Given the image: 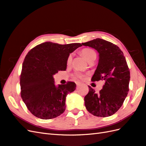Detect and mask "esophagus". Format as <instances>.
Returning <instances> with one entry per match:
<instances>
[{
    "label": "esophagus",
    "instance_id": "esophagus-1",
    "mask_svg": "<svg viewBox=\"0 0 146 146\" xmlns=\"http://www.w3.org/2000/svg\"><path fill=\"white\" fill-rule=\"evenodd\" d=\"M80 85H81V83H79V82H78V83H76V86H77V87H79V86H80Z\"/></svg>",
    "mask_w": 146,
    "mask_h": 146
}]
</instances>
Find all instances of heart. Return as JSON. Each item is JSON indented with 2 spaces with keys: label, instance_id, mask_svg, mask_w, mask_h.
<instances>
[{
  "label": "heart",
  "instance_id": "b5f03b06",
  "mask_svg": "<svg viewBox=\"0 0 146 146\" xmlns=\"http://www.w3.org/2000/svg\"><path fill=\"white\" fill-rule=\"evenodd\" d=\"M81 53L84 57V58L87 60L88 62L91 61L92 59L96 58V52L94 50L91 49V48H84V49L82 50ZM71 61H72V55L70 54V55H69L68 58H67V63H70ZM75 76L77 78H80L83 77L82 74H81L80 73H76L75 74Z\"/></svg>",
  "mask_w": 146,
  "mask_h": 146
}]
</instances>
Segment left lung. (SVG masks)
I'll return each mask as SVG.
<instances>
[{
    "mask_svg": "<svg viewBox=\"0 0 146 146\" xmlns=\"http://www.w3.org/2000/svg\"><path fill=\"white\" fill-rule=\"evenodd\" d=\"M82 44L94 48L99 54L98 65L92 81H105L99 94L89 86L84 105L93 115L109 117L121 107L129 91L130 72L126 58L118 46L102 39L97 38Z\"/></svg>",
    "mask_w": 146,
    "mask_h": 146,
    "instance_id": "1",
    "label": "left lung"
}]
</instances>
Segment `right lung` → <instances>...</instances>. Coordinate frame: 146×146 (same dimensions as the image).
Returning a JSON list of instances; mask_svg holds the SVG:
<instances>
[{
    "instance_id": "add662e5",
    "label": "right lung",
    "mask_w": 146,
    "mask_h": 146,
    "mask_svg": "<svg viewBox=\"0 0 146 146\" xmlns=\"http://www.w3.org/2000/svg\"><path fill=\"white\" fill-rule=\"evenodd\" d=\"M81 46L80 43L46 42L33 48L25 57L20 75L21 97L35 117L52 119L64 112L66 97L75 90L76 85L68 81L57 86L54 75L66 70L70 54Z\"/></svg>"
}]
</instances>
